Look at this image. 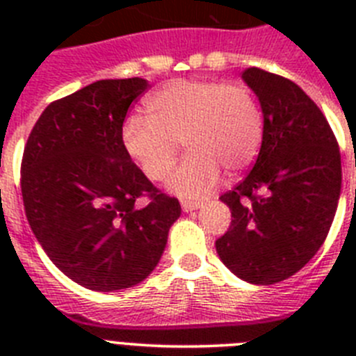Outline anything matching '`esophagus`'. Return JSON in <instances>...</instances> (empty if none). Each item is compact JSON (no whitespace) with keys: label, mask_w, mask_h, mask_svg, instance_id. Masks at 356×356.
I'll return each mask as SVG.
<instances>
[{"label":"esophagus","mask_w":356,"mask_h":356,"mask_svg":"<svg viewBox=\"0 0 356 356\" xmlns=\"http://www.w3.org/2000/svg\"><path fill=\"white\" fill-rule=\"evenodd\" d=\"M200 209V201H181V210L184 212H193Z\"/></svg>","instance_id":"obj_1"}]
</instances>
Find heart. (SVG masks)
I'll return each instance as SVG.
<instances>
[{
  "instance_id": "1",
  "label": "heart",
  "mask_w": 356,
  "mask_h": 356,
  "mask_svg": "<svg viewBox=\"0 0 356 356\" xmlns=\"http://www.w3.org/2000/svg\"><path fill=\"white\" fill-rule=\"evenodd\" d=\"M144 108L147 115L131 114L122 122V147L147 180L163 181L181 143L188 155L169 181L181 197L207 196L221 171L244 172L262 146V108L242 83L172 80L151 92Z\"/></svg>"
}]
</instances>
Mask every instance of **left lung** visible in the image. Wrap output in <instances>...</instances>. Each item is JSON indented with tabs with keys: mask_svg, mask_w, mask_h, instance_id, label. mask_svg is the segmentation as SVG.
I'll return each instance as SVG.
<instances>
[{
	"mask_svg": "<svg viewBox=\"0 0 356 356\" xmlns=\"http://www.w3.org/2000/svg\"><path fill=\"white\" fill-rule=\"evenodd\" d=\"M242 80L260 102L262 146L250 175L221 196L232 225L216 250L235 276L271 285L323 246L341 197V153L319 106L294 81L259 67Z\"/></svg>",
	"mask_w": 356,
	"mask_h": 356,
	"instance_id": "left-lung-1",
	"label": "left lung"
}]
</instances>
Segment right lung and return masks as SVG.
Returning a JSON list of instances; mask_svg holds the SVG:
<instances>
[{"mask_svg": "<svg viewBox=\"0 0 356 356\" xmlns=\"http://www.w3.org/2000/svg\"><path fill=\"white\" fill-rule=\"evenodd\" d=\"M147 87L144 78L99 80L53 102L24 147L21 193L31 232L49 260L90 291L147 278L181 213L121 143L128 108Z\"/></svg>", "mask_w": 356, "mask_h": 356, "instance_id": "add662e5", "label": "right lung"}]
</instances>
